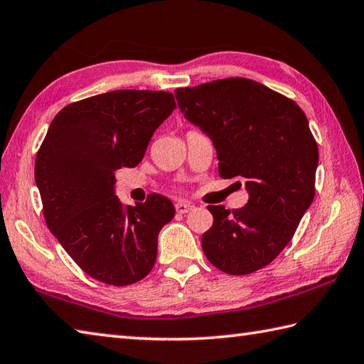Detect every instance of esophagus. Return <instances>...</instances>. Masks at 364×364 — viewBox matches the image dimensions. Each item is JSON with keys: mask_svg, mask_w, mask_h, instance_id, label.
Returning a JSON list of instances; mask_svg holds the SVG:
<instances>
[{"mask_svg": "<svg viewBox=\"0 0 364 364\" xmlns=\"http://www.w3.org/2000/svg\"><path fill=\"white\" fill-rule=\"evenodd\" d=\"M193 209H195V205H193L191 203H187V201H179L176 204V210L179 213H188Z\"/></svg>", "mask_w": 364, "mask_h": 364, "instance_id": "esophagus-1", "label": "esophagus"}]
</instances>
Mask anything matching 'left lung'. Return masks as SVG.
I'll return each instance as SVG.
<instances>
[{"label":"left lung","instance_id":"obj_1","mask_svg":"<svg viewBox=\"0 0 364 364\" xmlns=\"http://www.w3.org/2000/svg\"><path fill=\"white\" fill-rule=\"evenodd\" d=\"M177 105L217 149L223 179L242 177V209L209 205L213 225L203 250L221 272L248 275L269 265L291 242L314 199L317 143L303 109L248 78L215 80L174 91Z\"/></svg>","mask_w":364,"mask_h":364}]
</instances>
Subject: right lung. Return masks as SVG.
<instances>
[{
  "label": "right lung",
  "instance_id": "obj_1",
  "mask_svg": "<svg viewBox=\"0 0 364 364\" xmlns=\"http://www.w3.org/2000/svg\"><path fill=\"white\" fill-rule=\"evenodd\" d=\"M176 108L165 91L121 89L64 107L36 157L34 177L43 218L89 277L129 286L149 275L160 229L174 218L168 198L152 193L124 205L114 173L143 160L159 125Z\"/></svg>",
  "mask_w": 364,
  "mask_h": 364
}]
</instances>
